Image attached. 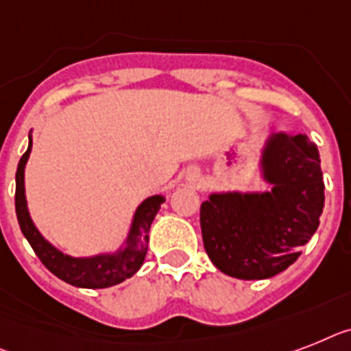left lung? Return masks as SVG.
<instances>
[{"mask_svg": "<svg viewBox=\"0 0 351 351\" xmlns=\"http://www.w3.org/2000/svg\"><path fill=\"white\" fill-rule=\"evenodd\" d=\"M260 170L271 190L210 193L201 204L208 256L239 280L273 278L296 262L325 206L319 152L305 134L273 132Z\"/></svg>", "mask_w": 351, "mask_h": 351, "instance_id": "1", "label": "left lung"}]
</instances>
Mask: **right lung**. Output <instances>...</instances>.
Returning <instances> with one entry per match:
<instances>
[{
    "instance_id": "right-lung-1",
    "label": "right lung",
    "mask_w": 351,
    "mask_h": 351,
    "mask_svg": "<svg viewBox=\"0 0 351 351\" xmlns=\"http://www.w3.org/2000/svg\"><path fill=\"white\" fill-rule=\"evenodd\" d=\"M28 149L19 159L16 172V215L25 239L36 251L45 267L69 285L82 289H106L121 283L140 271L149 249V231L159 208L165 202L163 195L147 197L136 208L125 242L114 253H100L95 256H69L51 245L39 233L32 221L25 195V167L32 152V134L28 136Z\"/></svg>"
}]
</instances>
